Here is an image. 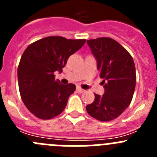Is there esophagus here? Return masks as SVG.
Returning a JSON list of instances; mask_svg holds the SVG:
<instances>
[{
  "label": "esophagus",
  "mask_w": 157,
  "mask_h": 157,
  "mask_svg": "<svg viewBox=\"0 0 157 157\" xmlns=\"http://www.w3.org/2000/svg\"><path fill=\"white\" fill-rule=\"evenodd\" d=\"M76 90H77V92L78 93V94H82V93L84 92V90L83 89H82L81 87H77V89H76Z\"/></svg>",
  "instance_id": "esophagus-1"
}]
</instances>
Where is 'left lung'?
I'll list each match as a JSON object with an SVG mask.
<instances>
[{"label":"left lung","instance_id":"8db88e82","mask_svg":"<svg viewBox=\"0 0 157 157\" xmlns=\"http://www.w3.org/2000/svg\"><path fill=\"white\" fill-rule=\"evenodd\" d=\"M86 42L98 62L105 94H95L94 102L86 109L96 120L110 121L120 116L132 101L136 85L134 59L120 43L110 37L87 40Z\"/></svg>","mask_w":157,"mask_h":157}]
</instances>
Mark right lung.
<instances>
[{"instance_id":"right-lung-1","label":"right lung","mask_w":157,"mask_h":157,"mask_svg":"<svg viewBox=\"0 0 157 157\" xmlns=\"http://www.w3.org/2000/svg\"><path fill=\"white\" fill-rule=\"evenodd\" d=\"M85 39H67L60 36L44 37L26 48L18 67L19 93L25 106L41 120H50L64 110L76 86L55 80L69 56L85 44Z\"/></svg>"}]
</instances>
